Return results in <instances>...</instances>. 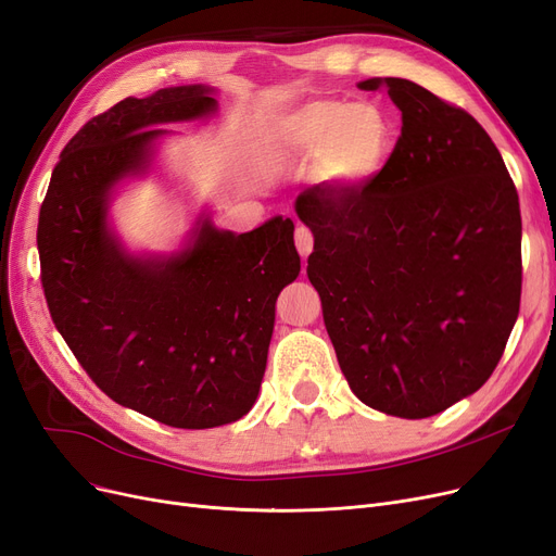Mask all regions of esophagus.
<instances>
[{"instance_id":"esophagus-1","label":"esophagus","mask_w":556,"mask_h":556,"mask_svg":"<svg viewBox=\"0 0 556 556\" xmlns=\"http://www.w3.org/2000/svg\"><path fill=\"white\" fill-rule=\"evenodd\" d=\"M295 247H298L302 258H306L314 252V236L309 229H306V226H298L295 229Z\"/></svg>"}]
</instances>
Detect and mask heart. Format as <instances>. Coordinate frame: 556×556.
<instances>
[{"instance_id":"obj_1","label":"heart","mask_w":556,"mask_h":556,"mask_svg":"<svg viewBox=\"0 0 556 556\" xmlns=\"http://www.w3.org/2000/svg\"><path fill=\"white\" fill-rule=\"evenodd\" d=\"M267 143L286 162L316 167L327 188L355 190L382 174L396 147V128L371 100H312L277 118Z\"/></svg>"}]
</instances>
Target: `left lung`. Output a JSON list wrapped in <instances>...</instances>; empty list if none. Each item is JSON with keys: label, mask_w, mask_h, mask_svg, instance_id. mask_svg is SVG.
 Wrapping results in <instances>:
<instances>
[{"label": "left lung", "mask_w": 556, "mask_h": 556, "mask_svg": "<svg viewBox=\"0 0 556 556\" xmlns=\"http://www.w3.org/2000/svg\"><path fill=\"white\" fill-rule=\"evenodd\" d=\"M401 110L378 178L295 201L314 233L306 275L341 371L368 407L426 419L495 371L520 312L516 185L475 116L401 77H371Z\"/></svg>", "instance_id": "obj_1"}]
</instances>
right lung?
Listing matches in <instances>:
<instances>
[{
    "label": "right lung",
    "mask_w": 556,
    "mask_h": 556,
    "mask_svg": "<svg viewBox=\"0 0 556 556\" xmlns=\"http://www.w3.org/2000/svg\"><path fill=\"white\" fill-rule=\"evenodd\" d=\"M213 93L169 87L93 116L56 162L36 236L50 316L81 368L118 405L190 430L250 413L277 298L300 275L291 217L233 233L203 211L172 254H132L114 231L116 188L172 135L157 126L215 114Z\"/></svg>",
    "instance_id": "right-lung-1"
}]
</instances>
